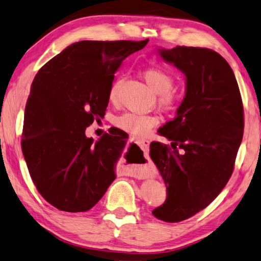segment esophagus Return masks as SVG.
<instances>
[{
  "label": "esophagus",
  "mask_w": 261,
  "mask_h": 261,
  "mask_svg": "<svg viewBox=\"0 0 261 261\" xmlns=\"http://www.w3.org/2000/svg\"><path fill=\"white\" fill-rule=\"evenodd\" d=\"M136 142H137L138 145L142 147V150L144 152H146L148 150V146H150V140H148V139H146V138H137V139H136ZM148 175H150V174H148L147 171L143 172V174H142L143 177H147Z\"/></svg>",
  "instance_id": "34e87169"
}]
</instances>
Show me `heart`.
Wrapping results in <instances>:
<instances>
[{
	"label": "heart",
	"mask_w": 261,
	"mask_h": 261,
	"mask_svg": "<svg viewBox=\"0 0 261 261\" xmlns=\"http://www.w3.org/2000/svg\"><path fill=\"white\" fill-rule=\"evenodd\" d=\"M144 79L153 92L159 94L158 102L163 109H172L180 100V94L173 88L174 76L163 67H150L144 72ZM119 81H116L109 90V100L115 102L117 100ZM159 122L158 116L152 114H140L134 111H126L116 117L115 124L121 129L130 132L132 135H146L153 126Z\"/></svg>",
	"instance_id": "obj_1"
}]
</instances>
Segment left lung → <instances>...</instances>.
<instances>
[{
    "mask_svg": "<svg viewBox=\"0 0 261 261\" xmlns=\"http://www.w3.org/2000/svg\"><path fill=\"white\" fill-rule=\"evenodd\" d=\"M186 75L176 116L159 129L171 146L153 142L150 155L167 188L153 216L187 220L217 197L233 172L244 132V108L234 74L217 52L203 47L159 49Z\"/></svg>",
    "mask_w": 261,
    "mask_h": 261,
    "instance_id": "1",
    "label": "left lung"
}]
</instances>
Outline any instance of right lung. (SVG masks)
<instances>
[{"instance_id":"1","label":"right lung","mask_w":261,"mask_h":261,"mask_svg":"<svg viewBox=\"0 0 261 261\" xmlns=\"http://www.w3.org/2000/svg\"><path fill=\"white\" fill-rule=\"evenodd\" d=\"M147 41H79L35 76L24 114L22 151L37 190L57 209L87 212L115 180L126 137L105 134L94 142L85 131L105 116L122 61Z\"/></svg>"}]
</instances>
